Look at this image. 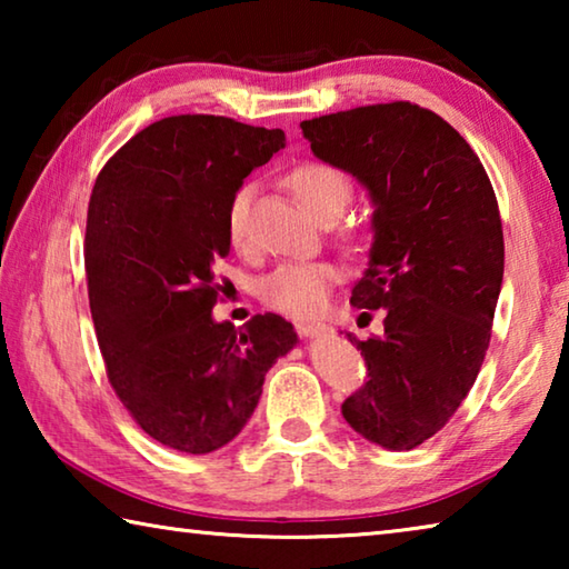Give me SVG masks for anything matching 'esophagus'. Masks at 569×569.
Returning a JSON list of instances; mask_svg holds the SVG:
<instances>
[{
  "label": "esophagus",
  "mask_w": 569,
  "mask_h": 569,
  "mask_svg": "<svg viewBox=\"0 0 569 569\" xmlns=\"http://www.w3.org/2000/svg\"><path fill=\"white\" fill-rule=\"evenodd\" d=\"M296 329L303 336V339H321V336L329 333V326L326 323H298Z\"/></svg>",
  "instance_id": "obj_1"
}]
</instances>
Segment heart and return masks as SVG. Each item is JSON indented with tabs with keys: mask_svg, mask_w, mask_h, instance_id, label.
I'll return each instance as SVG.
<instances>
[{
	"mask_svg": "<svg viewBox=\"0 0 569 569\" xmlns=\"http://www.w3.org/2000/svg\"><path fill=\"white\" fill-rule=\"evenodd\" d=\"M286 182L293 190L298 203L321 223L343 213L353 190L343 170L321 160H306L301 166H296L286 176ZM250 192L253 190L246 186L238 188L236 196L230 198L226 233L233 248H243L248 240ZM336 281H339V271L329 263H283L263 278L261 296L268 306L283 313L313 316L323 308L326 298H329V288Z\"/></svg>",
	"mask_w": 569,
	"mask_h": 569,
	"instance_id": "heart-1",
	"label": "heart"
}]
</instances>
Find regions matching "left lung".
<instances>
[{
	"label": "left lung",
	"mask_w": 569,
	"mask_h": 569,
	"mask_svg": "<svg viewBox=\"0 0 569 569\" xmlns=\"http://www.w3.org/2000/svg\"><path fill=\"white\" fill-rule=\"evenodd\" d=\"M301 130L373 206L369 268L351 303L387 319L369 341L346 333L369 381L341 413L371 445L409 451L445 427L485 361L505 276L492 182L447 120L411 102L323 114Z\"/></svg>",
	"instance_id": "left-lung-1"
}]
</instances>
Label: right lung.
Here are the masks:
<instances>
[{"mask_svg":"<svg viewBox=\"0 0 569 569\" xmlns=\"http://www.w3.org/2000/svg\"><path fill=\"white\" fill-rule=\"evenodd\" d=\"M281 148L278 128L176 114L124 142L94 180L84 268L108 377L140 429L186 455L233 441L268 369L298 343L276 313L243 329L213 319L230 198Z\"/></svg>","mask_w":569,"mask_h":569,"instance_id":"right-lung-1","label":"right lung"}]
</instances>
